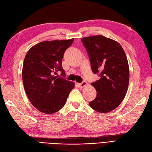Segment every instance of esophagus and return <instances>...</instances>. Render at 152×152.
Here are the masks:
<instances>
[{"mask_svg": "<svg viewBox=\"0 0 152 152\" xmlns=\"http://www.w3.org/2000/svg\"><path fill=\"white\" fill-rule=\"evenodd\" d=\"M79 86H80V88H83V87H85V86H86L87 85V83L85 82V81H83V82H82V83H79Z\"/></svg>", "mask_w": 152, "mask_h": 152, "instance_id": "1", "label": "esophagus"}]
</instances>
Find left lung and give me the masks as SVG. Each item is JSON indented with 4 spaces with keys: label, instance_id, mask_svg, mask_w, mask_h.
<instances>
[{
    "label": "left lung",
    "instance_id": "obj_1",
    "mask_svg": "<svg viewBox=\"0 0 152 152\" xmlns=\"http://www.w3.org/2000/svg\"><path fill=\"white\" fill-rule=\"evenodd\" d=\"M88 54L92 70L100 79L92 83L97 92L89 104L97 112L106 113L115 109L126 95L129 80L127 56L119 43L103 36L81 39Z\"/></svg>",
    "mask_w": 152,
    "mask_h": 152
}]
</instances>
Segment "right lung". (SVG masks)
<instances>
[{
    "mask_svg": "<svg viewBox=\"0 0 152 152\" xmlns=\"http://www.w3.org/2000/svg\"><path fill=\"white\" fill-rule=\"evenodd\" d=\"M73 40L42 42L26 53L22 70L23 86L30 103L40 112H58L75 87L73 82L55 75L60 72V75L66 76L62 60Z\"/></svg>",
    "mask_w": 152,
    "mask_h": 152,
    "instance_id": "right-lung-1",
    "label": "right lung"
}]
</instances>
